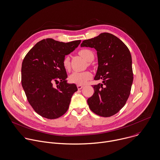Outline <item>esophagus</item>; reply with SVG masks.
Segmentation results:
<instances>
[{
    "instance_id": "obj_1",
    "label": "esophagus",
    "mask_w": 160,
    "mask_h": 160,
    "mask_svg": "<svg viewBox=\"0 0 160 160\" xmlns=\"http://www.w3.org/2000/svg\"><path fill=\"white\" fill-rule=\"evenodd\" d=\"M83 87V85H77V88H78V90L82 89Z\"/></svg>"
}]
</instances>
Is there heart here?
<instances>
[{
    "label": "heart",
    "mask_w": 160,
    "mask_h": 160,
    "mask_svg": "<svg viewBox=\"0 0 160 160\" xmlns=\"http://www.w3.org/2000/svg\"><path fill=\"white\" fill-rule=\"evenodd\" d=\"M79 55L83 57L86 61L90 62H92L94 58L93 52L88 49H83L80 50L79 52ZM63 67L66 70H69L70 68V62L69 57H66L63 61ZM92 78V73L88 71L78 72H73L69 76V80L73 83L77 85H84L87 81L90 80Z\"/></svg>",
    "instance_id": "b5f03b06"
}]
</instances>
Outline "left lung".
<instances>
[{
    "label": "left lung",
    "instance_id": "8db88e82",
    "mask_svg": "<svg viewBox=\"0 0 160 160\" xmlns=\"http://www.w3.org/2000/svg\"><path fill=\"white\" fill-rule=\"evenodd\" d=\"M80 46L97 51L98 68L94 80H102V83L93 87L95 92L87 100L89 108L100 116H112L124 107L130 95L133 82L130 51L121 39L108 32L84 40Z\"/></svg>",
    "mask_w": 160,
    "mask_h": 160
}]
</instances>
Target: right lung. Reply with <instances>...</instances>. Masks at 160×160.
<instances>
[{
    "label": "right lung",
    "mask_w": 160,
    "mask_h": 160,
    "mask_svg": "<svg viewBox=\"0 0 160 160\" xmlns=\"http://www.w3.org/2000/svg\"><path fill=\"white\" fill-rule=\"evenodd\" d=\"M80 42H63L44 39L37 42L24 58L22 86L29 103L42 117L57 119L68 109L72 97L78 88L75 83L67 82L63 61ZM54 82L60 83L54 86Z\"/></svg>",
    "instance_id": "obj_1"
}]
</instances>
